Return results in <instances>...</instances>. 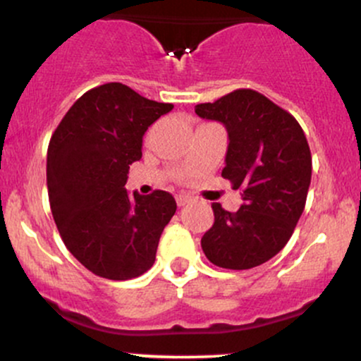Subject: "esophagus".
I'll use <instances>...</instances> for the list:
<instances>
[{
	"label": "esophagus",
	"mask_w": 361,
	"mask_h": 361,
	"mask_svg": "<svg viewBox=\"0 0 361 361\" xmlns=\"http://www.w3.org/2000/svg\"><path fill=\"white\" fill-rule=\"evenodd\" d=\"M192 202V197H188V195H176V204L178 207H183L186 204H190Z\"/></svg>",
	"instance_id": "esophagus-1"
}]
</instances>
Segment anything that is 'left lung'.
<instances>
[{
	"label": "left lung",
	"instance_id": "1",
	"mask_svg": "<svg viewBox=\"0 0 361 361\" xmlns=\"http://www.w3.org/2000/svg\"><path fill=\"white\" fill-rule=\"evenodd\" d=\"M195 114L226 127L229 146L222 176L243 190V205L214 204V226L202 238L210 263L250 270L283 250L304 212L312 156L295 118L255 90H235Z\"/></svg>",
	"mask_w": 361,
	"mask_h": 361
}]
</instances>
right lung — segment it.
<instances>
[{
	"label": "right lung",
	"instance_id": "obj_1",
	"mask_svg": "<svg viewBox=\"0 0 361 361\" xmlns=\"http://www.w3.org/2000/svg\"><path fill=\"white\" fill-rule=\"evenodd\" d=\"M171 103L140 97L122 82L86 91L68 110L47 149L51 210L66 247L109 280H130L156 259L159 238L176 212L171 193L134 197L123 188L142 157V137Z\"/></svg>",
	"mask_w": 361,
	"mask_h": 361
}]
</instances>
